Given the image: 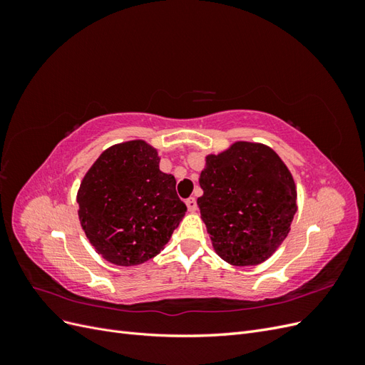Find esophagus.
<instances>
[{
    "instance_id": "esophagus-1",
    "label": "esophagus",
    "mask_w": 365,
    "mask_h": 365,
    "mask_svg": "<svg viewBox=\"0 0 365 365\" xmlns=\"http://www.w3.org/2000/svg\"><path fill=\"white\" fill-rule=\"evenodd\" d=\"M185 205H187V208H189V212H192V213L197 210V204H196V200L193 196L189 197V200H185Z\"/></svg>"
}]
</instances>
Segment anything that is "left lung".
I'll list each match as a JSON object with an SVG mask.
<instances>
[{
  "label": "left lung",
  "instance_id": "obj_1",
  "mask_svg": "<svg viewBox=\"0 0 365 365\" xmlns=\"http://www.w3.org/2000/svg\"><path fill=\"white\" fill-rule=\"evenodd\" d=\"M205 161L197 207L213 248L236 267L264 262L288 236L297 212L291 172L272 149L247 141Z\"/></svg>",
  "mask_w": 365,
  "mask_h": 365
}]
</instances>
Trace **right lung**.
<instances>
[{
  "label": "right lung",
  "mask_w": 365,
  "mask_h": 365,
  "mask_svg": "<svg viewBox=\"0 0 365 365\" xmlns=\"http://www.w3.org/2000/svg\"><path fill=\"white\" fill-rule=\"evenodd\" d=\"M158 152L141 140L106 149L77 192L79 219L98 254L114 264H140L163 250L187 212Z\"/></svg>",
  "instance_id": "right-lung-1"
}]
</instances>
